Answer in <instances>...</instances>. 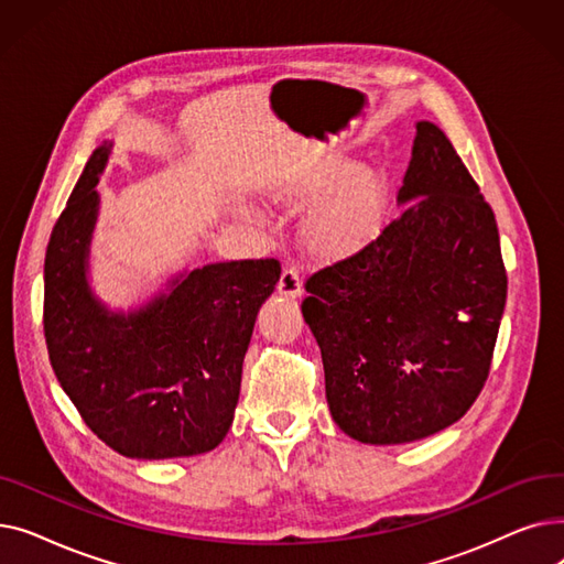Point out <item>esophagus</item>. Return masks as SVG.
Wrapping results in <instances>:
<instances>
[{"mask_svg":"<svg viewBox=\"0 0 564 564\" xmlns=\"http://www.w3.org/2000/svg\"><path fill=\"white\" fill-rule=\"evenodd\" d=\"M279 292L285 294V297H300L302 294V276L297 272V267H283L281 279H279Z\"/></svg>","mask_w":564,"mask_h":564,"instance_id":"1","label":"esophagus"}]
</instances>
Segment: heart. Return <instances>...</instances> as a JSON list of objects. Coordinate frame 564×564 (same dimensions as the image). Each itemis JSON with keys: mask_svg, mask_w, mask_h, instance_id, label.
Returning <instances> with one entry per match:
<instances>
[{"mask_svg": "<svg viewBox=\"0 0 564 564\" xmlns=\"http://www.w3.org/2000/svg\"><path fill=\"white\" fill-rule=\"evenodd\" d=\"M354 171L349 160H319L288 181L279 198L288 205H308L302 221V242L317 258H345L377 240L389 215V181L375 169Z\"/></svg>", "mask_w": 564, "mask_h": 564, "instance_id": "obj_1", "label": "heart"}]
</instances>
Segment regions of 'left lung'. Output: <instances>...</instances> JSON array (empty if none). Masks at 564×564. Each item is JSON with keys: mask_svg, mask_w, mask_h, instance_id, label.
Here are the masks:
<instances>
[{"mask_svg": "<svg viewBox=\"0 0 564 564\" xmlns=\"http://www.w3.org/2000/svg\"><path fill=\"white\" fill-rule=\"evenodd\" d=\"M377 240L306 279L302 302L338 427L391 446L457 423L489 377L508 274L491 205L421 121Z\"/></svg>", "mask_w": 564, "mask_h": 564, "instance_id": "8db88e82", "label": "left lung"}]
</instances>
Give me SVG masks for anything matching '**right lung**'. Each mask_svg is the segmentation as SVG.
<instances>
[{
    "label": "right lung",
    "instance_id": "add662e5",
    "mask_svg": "<svg viewBox=\"0 0 564 564\" xmlns=\"http://www.w3.org/2000/svg\"><path fill=\"white\" fill-rule=\"evenodd\" d=\"M109 145L86 162L45 251L43 332L52 370L82 421L134 459L217 448L240 398L258 308L274 292V258L205 264L134 313H109L86 285Z\"/></svg>",
    "mask_w": 564,
    "mask_h": 564
}]
</instances>
